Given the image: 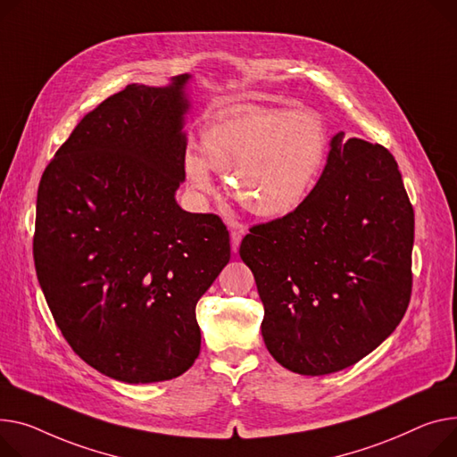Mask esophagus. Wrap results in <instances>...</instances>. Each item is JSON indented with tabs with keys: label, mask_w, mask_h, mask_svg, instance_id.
Masks as SVG:
<instances>
[{
	"label": "esophagus",
	"mask_w": 457,
	"mask_h": 457,
	"mask_svg": "<svg viewBox=\"0 0 457 457\" xmlns=\"http://www.w3.org/2000/svg\"><path fill=\"white\" fill-rule=\"evenodd\" d=\"M229 237H231V250H233V252H237V250H238V246H240V240H242V231H238V229H231Z\"/></svg>",
	"instance_id": "esophagus-1"
}]
</instances>
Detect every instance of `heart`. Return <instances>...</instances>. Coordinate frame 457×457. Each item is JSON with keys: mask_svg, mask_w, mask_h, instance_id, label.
<instances>
[{"mask_svg": "<svg viewBox=\"0 0 457 457\" xmlns=\"http://www.w3.org/2000/svg\"><path fill=\"white\" fill-rule=\"evenodd\" d=\"M327 134L309 110L245 106L222 112L204 127L200 156L187 150L189 184L211 189L209 170L228 176L231 196L262 219L294 212L321 170Z\"/></svg>", "mask_w": 457, "mask_h": 457, "instance_id": "obj_1", "label": "heart"}]
</instances>
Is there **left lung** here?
I'll list each match as a JSON object with an SVG mask.
<instances>
[{
    "mask_svg": "<svg viewBox=\"0 0 457 457\" xmlns=\"http://www.w3.org/2000/svg\"><path fill=\"white\" fill-rule=\"evenodd\" d=\"M413 224L391 152L334 136L311 195L290 215L253 226L238 250L264 305L270 354L320 377L375 351L408 309Z\"/></svg>",
    "mask_w": 457,
    "mask_h": 457,
    "instance_id": "obj_1",
    "label": "left lung"
}]
</instances>
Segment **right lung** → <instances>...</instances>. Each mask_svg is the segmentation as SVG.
I'll return each mask as SVG.
<instances>
[{"label":"right lung","mask_w":457,"mask_h":457,"mask_svg":"<svg viewBox=\"0 0 457 457\" xmlns=\"http://www.w3.org/2000/svg\"><path fill=\"white\" fill-rule=\"evenodd\" d=\"M129 84L82 117L46 167L33 253L71 349L129 384L186 373L200 354L196 303L229 262L220 217L184 211L186 84Z\"/></svg>","instance_id":"add662e5"}]
</instances>
